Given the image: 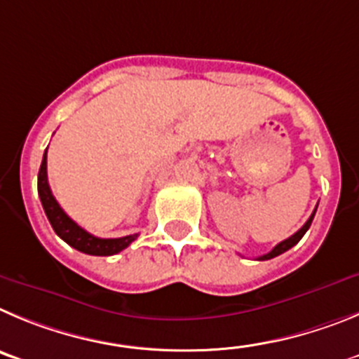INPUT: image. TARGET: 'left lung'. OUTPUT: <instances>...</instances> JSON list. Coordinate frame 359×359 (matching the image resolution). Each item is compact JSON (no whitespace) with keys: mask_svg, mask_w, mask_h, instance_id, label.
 <instances>
[{"mask_svg":"<svg viewBox=\"0 0 359 359\" xmlns=\"http://www.w3.org/2000/svg\"><path fill=\"white\" fill-rule=\"evenodd\" d=\"M315 212H316V209L315 211H313V215L309 216V219L308 222H306L304 225H302V227L299 229V231L295 232V234L293 236H290L288 240H284V241H280L279 245H276V247L272 248V250L268 252V254H264V256H261V257H257V259L259 261H266V259H272V257H276V256H279V254H283V252H286V250H290V248L293 247V245H297L300 241V238H302V236L306 234V231H308L309 227H311V222H313V218H315Z\"/></svg>","mask_w":359,"mask_h":359,"instance_id":"1","label":"left lung"}]
</instances>
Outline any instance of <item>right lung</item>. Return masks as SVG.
Masks as SVG:
<instances>
[{
    "label": "right lung",
    "instance_id": "add662e5",
    "mask_svg": "<svg viewBox=\"0 0 359 359\" xmlns=\"http://www.w3.org/2000/svg\"><path fill=\"white\" fill-rule=\"evenodd\" d=\"M46 151H44L41 170H39L37 189L44 212H46L48 219H50L51 227L57 232V236L62 238L67 245H71V247L76 248V250L83 252V254H89V256H112V254H118V252H121L123 248H127L128 245L137 238V234L123 236V238H107V240H105V238H96V236L83 231L79 224H75V222L62 211V208H60L59 202L55 200L53 193H51L50 184H48Z\"/></svg>",
    "mask_w": 359,
    "mask_h": 359
}]
</instances>
